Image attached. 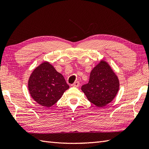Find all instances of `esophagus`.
I'll list each match as a JSON object with an SVG mask.
<instances>
[{"instance_id": "esophagus-1", "label": "esophagus", "mask_w": 149, "mask_h": 149, "mask_svg": "<svg viewBox=\"0 0 149 149\" xmlns=\"http://www.w3.org/2000/svg\"><path fill=\"white\" fill-rule=\"evenodd\" d=\"M79 85V83L78 81H76V82H74L73 84H71L72 86H73V87H76V88L78 87Z\"/></svg>"}]
</instances>
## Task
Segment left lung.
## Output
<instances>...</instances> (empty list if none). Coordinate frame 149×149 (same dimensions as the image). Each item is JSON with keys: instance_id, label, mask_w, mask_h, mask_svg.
Returning <instances> with one entry per match:
<instances>
[{"instance_id": "1", "label": "left lung", "mask_w": 149, "mask_h": 149, "mask_svg": "<svg viewBox=\"0 0 149 149\" xmlns=\"http://www.w3.org/2000/svg\"><path fill=\"white\" fill-rule=\"evenodd\" d=\"M119 88L118 76L107 62L102 60L92 70L88 83L83 85L81 90L90 102L102 107L114 100Z\"/></svg>"}]
</instances>
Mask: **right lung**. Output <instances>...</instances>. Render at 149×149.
<instances>
[{
    "label": "right lung",
    "mask_w": 149,
    "mask_h": 149,
    "mask_svg": "<svg viewBox=\"0 0 149 149\" xmlns=\"http://www.w3.org/2000/svg\"><path fill=\"white\" fill-rule=\"evenodd\" d=\"M28 86L34 101L45 107L55 104L70 88L63 75L47 61L33 70L29 78Z\"/></svg>",
    "instance_id": "obj_1"
}]
</instances>
